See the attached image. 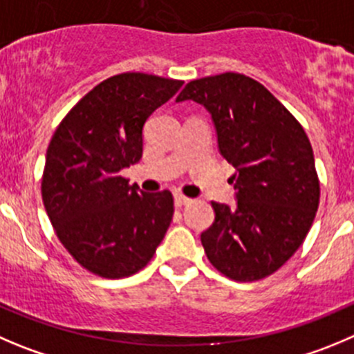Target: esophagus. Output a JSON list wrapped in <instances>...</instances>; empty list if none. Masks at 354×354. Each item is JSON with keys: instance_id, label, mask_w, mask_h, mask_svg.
Listing matches in <instances>:
<instances>
[{"instance_id": "esophagus-1", "label": "esophagus", "mask_w": 354, "mask_h": 354, "mask_svg": "<svg viewBox=\"0 0 354 354\" xmlns=\"http://www.w3.org/2000/svg\"><path fill=\"white\" fill-rule=\"evenodd\" d=\"M174 201H175V207H184V205L191 203V198L184 196V194H175Z\"/></svg>"}]
</instances>
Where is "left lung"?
<instances>
[{"label": "left lung", "instance_id": "1", "mask_svg": "<svg viewBox=\"0 0 354 354\" xmlns=\"http://www.w3.org/2000/svg\"><path fill=\"white\" fill-rule=\"evenodd\" d=\"M210 113L218 151L236 171V207L215 203L201 245L217 271L255 281L281 268L304 241L319 203L315 154L287 107L255 80L238 73L194 80L177 102Z\"/></svg>", "mask_w": 354, "mask_h": 354}]
</instances>
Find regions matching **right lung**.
Masks as SVG:
<instances>
[{
	"instance_id": "obj_1",
	"label": "right lung",
	"mask_w": 354,
	"mask_h": 354,
	"mask_svg": "<svg viewBox=\"0 0 354 354\" xmlns=\"http://www.w3.org/2000/svg\"><path fill=\"white\" fill-rule=\"evenodd\" d=\"M184 82L123 73L90 90L57 127L41 196L60 243L102 278H124L153 259L174 215L170 191L144 193L120 171L142 158L147 118Z\"/></svg>"
}]
</instances>
